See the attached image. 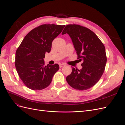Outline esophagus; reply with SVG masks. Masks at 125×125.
Wrapping results in <instances>:
<instances>
[{"mask_svg":"<svg viewBox=\"0 0 125 125\" xmlns=\"http://www.w3.org/2000/svg\"><path fill=\"white\" fill-rule=\"evenodd\" d=\"M65 66V65L64 63H60L59 64V67H60V68H61V67H63V66Z\"/></svg>","mask_w":125,"mask_h":125,"instance_id":"1","label":"esophagus"}]
</instances>
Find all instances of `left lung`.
Segmentation results:
<instances>
[{
    "instance_id": "left-lung-1",
    "label": "left lung",
    "mask_w": 125,
    "mask_h": 125,
    "mask_svg": "<svg viewBox=\"0 0 125 125\" xmlns=\"http://www.w3.org/2000/svg\"><path fill=\"white\" fill-rule=\"evenodd\" d=\"M70 37L78 59L83 61L80 70L72 67L66 80L71 87L85 90L93 86L103 74L106 63L105 48L97 35L90 29L77 24L65 26L62 34Z\"/></svg>"
}]
</instances>
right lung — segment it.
I'll use <instances>...</instances> for the list:
<instances>
[{
	"label": "right lung",
	"instance_id": "obj_1",
	"mask_svg": "<svg viewBox=\"0 0 125 125\" xmlns=\"http://www.w3.org/2000/svg\"><path fill=\"white\" fill-rule=\"evenodd\" d=\"M64 27L56 24L41 25L31 30L17 49L15 66L21 80L29 89L46 88L59 69L57 63L44 66V58L45 53L51 52L52 41Z\"/></svg>",
	"mask_w": 125,
	"mask_h": 125
}]
</instances>
